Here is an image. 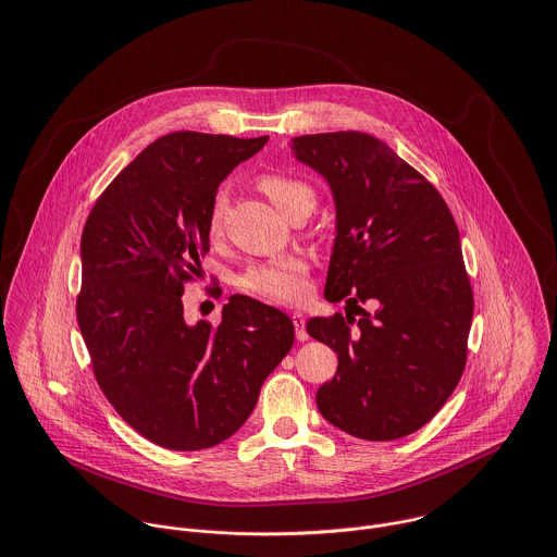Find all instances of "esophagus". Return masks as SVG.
<instances>
[{
	"label": "esophagus",
	"instance_id": "34e87169",
	"mask_svg": "<svg viewBox=\"0 0 557 557\" xmlns=\"http://www.w3.org/2000/svg\"><path fill=\"white\" fill-rule=\"evenodd\" d=\"M292 321H294V327H296V338L298 341H309V332H307V319L302 313H294L292 315Z\"/></svg>",
	"mask_w": 557,
	"mask_h": 557
}]
</instances>
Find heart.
<instances>
[{"mask_svg": "<svg viewBox=\"0 0 557 557\" xmlns=\"http://www.w3.org/2000/svg\"><path fill=\"white\" fill-rule=\"evenodd\" d=\"M261 193L287 214L298 201L309 199L315 203V193L309 184L294 180L281 173H268L259 180ZM225 197L219 195L210 210V234L216 236L223 225ZM239 289L257 298L278 302V305H298L309 296V265L298 255H285L270 261L248 265L238 278Z\"/></svg>", "mask_w": 557, "mask_h": 557, "instance_id": "heart-1", "label": "heart"}]
</instances>
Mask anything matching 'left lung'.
I'll return each mask as SVG.
<instances>
[{
  "label": "left lung",
  "instance_id": "obj_1",
  "mask_svg": "<svg viewBox=\"0 0 557 557\" xmlns=\"http://www.w3.org/2000/svg\"><path fill=\"white\" fill-rule=\"evenodd\" d=\"M292 150L325 177L336 206L325 300L362 313L356 326L351 313L307 323L338 354L319 411L360 440L405 437L442 409L466 369L474 294L457 223L435 186L367 133L302 135Z\"/></svg>",
  "mask_w": 557,
  "mask_h": 557
}]
</instances>
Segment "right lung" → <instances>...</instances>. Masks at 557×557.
<instances>
[{
  "label": "right lung",
  "instance_id": "obj_1",
  "mask_svg": "<svg viewBox=\"0 0 557 557\" xmlns=\"http://www.w3.org/2000/svg\"><path fill=\"white\" fill-rule=\"evenodd\" d=\"M265 141L164 135L115 175L83 227L77 321L94 377L137 433L169 450L232 437L294 345L292 319L248 296H232L219 325H188L182 305L210 250L219 184Z\"/></svg>",
  "mask_w": 557,
  "mask_h": 557
}]
</instances>
